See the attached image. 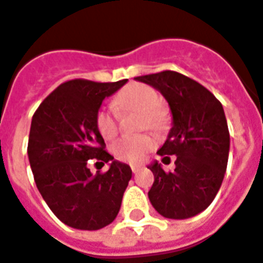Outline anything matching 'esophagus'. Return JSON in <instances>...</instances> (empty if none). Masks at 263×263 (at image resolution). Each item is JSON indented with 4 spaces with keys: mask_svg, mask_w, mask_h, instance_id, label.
<instances>
[{
    "mask_svg": "<svg viewBox=\"0 0 263 263\" xmlns=\"http://www.w3.org/2000/svg\"><path fill=\"white\" fill-rule=\"evenodd\" d=\"M131 170H132V173H134V174H137L138 171L141 170V167H138V166H131Z\"/></svg>",
    "mask_w": 263,
    "mask_h": 263,
    "instance_id": "34e87169",
    "label": "esophagus"
}]
</instances>
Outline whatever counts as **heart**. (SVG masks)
Returning a JSON list of instances; mask_svg holds the SVG:
<instances>
[{
	"label": "heart",
	"instance_id": "obj_1",
	"mask_svg": "<svg viewBox=\"0 0 263 263\" xmlns=\"http://www.w3.org/2000/svg\"><path fill=\"white\" fill-rule=\"evenodd\" d=\"M160 97L152 86L145 83H131L116 99L118 108H139L145 112L143 125L156 128L161 121V111L159 108ZM96 126L104 139H111L118 131L116 112L110 107H102L96 114ZM156 145L155 138L146 134L142 135H125L114 142L111 146L112 155L126 163H139Z\"/></svg>",
	"mask_w": 263,
	"mask_h": 263
}]
</instances>
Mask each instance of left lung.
<instances>
[{
	"mask_svg": "<svg viewBox=\"0 0 263 263\" xmlns=\"http://www.w3.org/2000/svg\"><path fill=\"white\" fill-rule=\"evenodd\" d=\"M155 87L168 103L171 128L157 155L177 157L166 173L157 160L147 168L155 182L149 201L167 219H190L211 205L224 178L230 134L221 103L201 83L174 71L135 78Z\"/></svg>",
	"mask_w": 263,
	"mask_h": 263,
	"instance_id": "1",
	"label": "left lung"
}]
</instances>
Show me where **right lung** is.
Masks as SVG:
<instances>
[{
  "instance_id": "obj_1",
  "label": "right lung",
  "mask_w": 263,
  "mask_h": 263,
  "mask_svg": "<svg viewBox=\"0 0 263 263\" xmlns=\"http://www.w3.org/2000/svg\"><path fill=\"white\" fill-rule=\"evenodd\" d=\"M126 82L68 81L33 114L28 156L34 182L52 213L72 229L100 230L121 208L132 170L104 151L96 114ZM90 158L110 162V168L95 176L87 167Z\"/></svg>"
}]
</instances>
